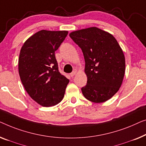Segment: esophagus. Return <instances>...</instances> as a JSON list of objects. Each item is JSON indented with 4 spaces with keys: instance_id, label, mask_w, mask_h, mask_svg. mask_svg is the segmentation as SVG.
<instances>
[{
    "instance_id": "obj_1",
    "label": "esophagus",
    "mask_w": 146,
    "mask_h": 146,
    "mask_svg": "<svg viewBox=\"0 0 146 146\" xmlns=\"http://www.w3.org/2000/svg\"><path fill=\"white\" fill-rule=\"evenodd\" d=\"M76 73H77V71H73V72L70 74L71 77H74V76H75V75H76Z\"/></svg>"
}]
</instances>
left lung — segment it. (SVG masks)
Listing matches in <instances>:
<instances>
[{
  "instance_id": "1",
  "label": "left lung",
  "mask_w": 146,
  "mask_h": 146,
  "mask_svg": "<svg viewBox=\"0 0 146 146\" xmlns=\"http://www.w3.org/2000/svg\"><path fill=\"white\" fill-rule=\"evenodd\" d=\"M69 36L85 58L87 83L81 88L84 96L95 103L109 100L120 89L126 69L124 53L116 38L96 27L73 31Z\"/></svg>"
}]
</instances>
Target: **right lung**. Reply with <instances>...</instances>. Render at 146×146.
I'll list each match as a JSON object with an SVG mask.
<instances>
[{
    "mask_svg": "<svg viewBox=\"0 0 146 146\" xmlns=\"http://www.w3.org/2000/svg\"><path fill=\"white\" fill-rule=\"evenodd\" d=\"M68 32L42 30L24 43L18 59V72L24 89L34 101L45 107L63 98L69 80L59 72L55 52Z\"/></svg>",
    "mask_w": 146,
    "mask_h": 146,
    "instance_id": "right-lung-1",
    "label": "right lung"
}]
</instances>
